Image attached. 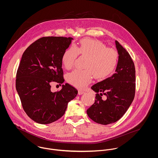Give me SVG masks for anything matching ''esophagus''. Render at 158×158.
<instances>
[{
  "label": "esophagus",
  "mask_w": 158,
  "mask_h": 158,
  "mask_svg": "<svg viewBox=\"0 0 158 158\" xmlns=\"http://www.w3.org/2000/svg\"><path fill=\"white\" fill-rule=\"evenodd\" d=\"M85 94V91L83 90H78V94L79 95H81V94Z\"/></svg>",
  "instance_id": "34e87169"
}]
</instances>
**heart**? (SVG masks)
Segmentation results:
<instances>
[{"label":"heart","mask_w":158,"mask_h":158,"mask_svg":"<svg viewBox=\"0 0 158 158\" xmlns=\"http://www.w3.org/2000/svg\"><path fill=\"white\" fill-rule=\"evenodd\" d=\"M78 54L88 57L84 70L76 69L67 75L68 82L80 89L85 88L95 78L102 80L109 77L118 63V53L113 48L106 47L102 41L90 38L82 40L78 45L67 48L62 56V63L66 69L74 65Z\"/></svg>","instance_id":"b5f03b06"}]
</instances>
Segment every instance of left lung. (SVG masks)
<instances>
[{"label":"left lung","instance_id":"obj_1","mask_svg":"<svg viewBox=\"0 0 158 158\" xmlns=\"http://www.w3.org/2000/svg\"><path fill=\"white\" fill-rule=\"evenodd\" d=\"M118 53L115 73L91 87L96 94L94 103L87 110L89 118L102 125H108L118 120L132 103L135 89V70L129 53L115 41ZM103 94L107 99L103 101Z\"/></svg>","mask_w":158,"mask_h":158}]
</instances>
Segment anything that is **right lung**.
<instances>
[{
  "label": "right lung",
  "instance_id": "1",
  "mask_svg": "<svg viewBox=\"0 0 158 158\" xmlns=\"http://www.w3.org/2000/svg\"><path fill=\"white\" fill-rule=\"evenodd\" d=\"M72 38L48 36L35 41L23 52L17 70L16 88L23 109L36 123H51L65 113L78 90L70 85L52 92L51 84L64 83L62 56Z\"/></svg>",
  "mask_w": 158,
  "mask_h": 158
}]
</instances>
